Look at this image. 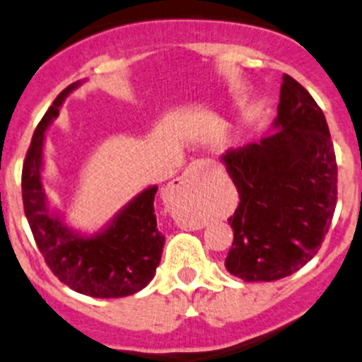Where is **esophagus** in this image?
I'll return each mask as SVG.
<instances>
[{"mask_svg":"<svg viewBox=\"0 0 362 362\" xmlns=\"http://www.w3.org/2000/svg\"><path fill=\"white\" fill-rule=\"evenodd\" d=\"M201 170H203V163L201 161L192 163V165L185 170V173L182 175L180 178H177V182L173 184V187L177 189V191L178 189H184V191H192V189H196L197 182H199Z\"/></svg>","mask_w":362,"mask_h":362,"instance_id":"1","label":"esophagus"}]
</instances>
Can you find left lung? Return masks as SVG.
<instances>
[{"instance_id":"obj_1","label":"left lung","mask_w":362,"mask_h":362,"mask_svg":"<svg viewBox=\"0 0 362 362\" xmlns=\"http://www.w3.org/2000/svg\"><path fill=\"white\" fill-rule=\"evenodd\" d=\"M274 127L260 142L222 156L239 194L226 269L243 281H277L312 260L337 208V158L312 95L283 76Z\"/></svg>"}]
</instances>
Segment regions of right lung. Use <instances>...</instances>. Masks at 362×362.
<instances>
[{
  "label": "right lung",
  "mask_w": 362,
  "mask_h": 362,
  "mask_svg": "<svg viewBox=\"0 0 362 362\" xmlns=\"http://www.w3.org/2000/svg\"><path fill=\"white\" fill-rule=\"evenodd\" d=\"M72 83L53 100L34 130L22 166V199L34 241L50 271L71 290L95 298H121L149 284L161 260L165 235L158 230L154 196L146 189L114 218L107 230L79 238L52 215L41 184L45 130L59 116L64 98L78 88Z\"/></svg>",
  "instance_id": "1"
}]
</instances>
